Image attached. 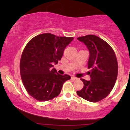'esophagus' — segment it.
I'll use <instances>...</instances> for the list:
<instances>
[{
  "instance_id": "obj_1",
  "label": "esophagus",
  "mask_w": 130,
  "mask_h": 130,
  "mask_svg": "<svg viewBox=\"0 0 130 130\" xmlns=\"http://www.w3.org/2000/svg\"><path fill=\"white\" fill-rule=\"evenodd\" d=\"M71 79H72V80H75L77 79V77H74V76H71Z\"/></svg>"
}]
</instances>
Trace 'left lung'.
I'll list each match as a JSON object with an SVG mask.
<instances>
[{"mask_svg":"<svg viewBox=\"0 0 130 130\" xmlns=\"http://www.w3.org/2000/svg\"><path fill=\"white\" fill-rule=\"evenodd\" d=\"M87 46L90 52L88 68L90 80H80L84 87L77 94L90 102H98L110 93L118 74V63L113 49L108 43L97 36L87 35L77 38Z\"/></svg>","mask_w":130,"mask_h":130,"instance_id":"left-lung-1","label":"left lung"}]
</instances>
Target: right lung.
<instances>
[{
  "label": "right lung",
  "instance_id": "right-lung-1",
  "mask_svg": "<svg viewBox=\"0 0 130 130\" xmlns=\"http://www.w3.org/2000/svg\"><path fill=\"white\" fill-rule=\"evenodd\" d=\"M73 37L43 34L34 37L24 49L20 60V74L27 92L40 101L51 100L62 90L63 83L71 78L60 75L53 67L63 56Z\"/></svg>",
  "mask_w": 130,
  "mask_h": 130
}]
</instances>
